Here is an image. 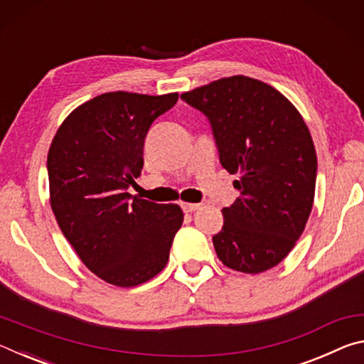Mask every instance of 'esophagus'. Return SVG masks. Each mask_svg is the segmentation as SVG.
<instances>
[{"mask_svg": "<svg viewBox=\"0 0 364 364\" xmlns=\"http://www.w3.org/2000/svg\"><path fill=\"white\" fill-rule=\"evenodd\" d=\"M200 207V204H193V202H181V208L184 212H196L197 208Z\"/></svg>", "mask_w": 364, "mask_h": 364, "instance_id": "obj_1", "label": "esophagus"}]
</instances>
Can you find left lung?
I'll list each match as a JSON object with an SVG mask.
<instances>
[{"label": "left lung", "mask_w": 364, "mask_h": 364, "mask_svg": "<svg viewBox=\"0 0 364 364\" xmlns=\"http://www.w3.org/2000/svg\"><path fill=\"white\" fill-rule=\"evenodd\" d=\"M181 100L210 120L220 162L239 175L213 247L225 267L257 274L284 260L304 232L316 186V151L304 117L273 86L234 75Z\"/></svg>", "instance_id": "1"}]
</instances>
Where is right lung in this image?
<instances>
[{"label":"right lung","instance_id":"1","mask_svg":"<svg viewBox=\"0 0 364 364\" xmlns=\"http://www.w3.org/2000/svg\"><path fill=\"white\" fill-rule=\"evenodd\" d=\"M178 93L112 91L73 109L48 152L49 202L85 267L112 286L152 279L168 262L183 223L176 204L128 193L143 170L144 138Z\"/></svg>","mask_w":364,"mask_h":364}]
</instances>
